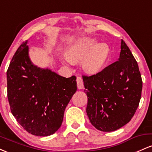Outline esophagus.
<instances>
[{
	"instance_id": "obj_1",
	"label": "esophagus",
	"mask_w": 152,
	"mask_h": 152,
	"mask_svg": "<svg viewBox=\"0 0 152 152\" xmlns=\"http://www.w3.org/2000/svg\"><path fill=\"white\" fill-rule=\"evenodd\" d=\"M76 83H77V87L78 89L83 88V81L81 76H78L76 78Z\"/></svg>"
}]
</instances>
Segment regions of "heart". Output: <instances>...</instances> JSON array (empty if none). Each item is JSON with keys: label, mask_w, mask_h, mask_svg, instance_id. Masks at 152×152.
Masks as SVG:
<instances>
[{"label": "heart", "mask_w": 152, "mask_h": 152, "mask_svg": "<svg viewBox=\"0 0 152 152\" xmlns=\"http://www.w3.org/2000/svg\"><path fill=\"white\" fill-rule=\"evenodd\" d=\"M96 39L83 38L69 48L66 57L69 61L78 62L88 74H96L103 69L109 55V48L105 43L97 44Z\"/></svg>", "instance_id": "1"}]
</instances>
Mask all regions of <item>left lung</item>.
I'll use <instances>...</instances> for the list:
<instances>
[{
    "instance_id": "1",
    "label": "left lung",
    "mask_w": 152,
    "mask_h": 152,
    "mask_svg": "<svg viewBox=\"0 0 152 152\" xmlns=\"http://www.w3.org/2000/svg\"><path fill=\"white\" fill-rule=\"evenodd\" d=\"M88 97L86 113L91 124L102 132L126 125L141 99L142 80L137 62L121 40L118 61L91 76H82Z\"/></svg>"
}]
</instances>
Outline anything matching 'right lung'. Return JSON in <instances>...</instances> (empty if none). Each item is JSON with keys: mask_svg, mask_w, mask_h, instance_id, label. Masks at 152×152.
<instances>
[{"mask_svg": "<svg viewBox=\"0 0 152 152\" xmlns=\"http://www.w3.org/2000/svg\"><path fill=\"white\" fill-rule=\"evenodd\" d=\"M27 41L17 49L7 71L10 111L26 131L47 137L61 126L64 111L77 90L76 77L65 78L31 64Z\"/></svg>", "mask_w": 152, "mask_h": 152, "instance_id": "add662e5", "label": "right lung"}]
</instances>
